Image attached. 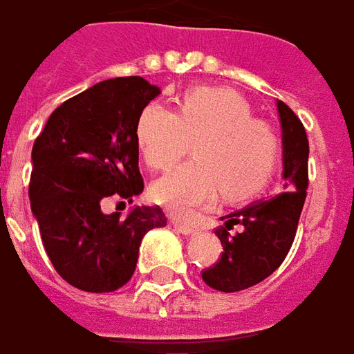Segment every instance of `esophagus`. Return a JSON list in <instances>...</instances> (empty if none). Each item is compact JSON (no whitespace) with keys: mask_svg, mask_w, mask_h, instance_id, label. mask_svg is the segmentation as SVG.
I'll list each match as a JSON object with an SVG mask.
<instances>
[{"mask_svg":"<svg viewBox=\"0 0 354 354\" xmlns=\"http://www.w3.org/2000/svg\"><path fill=\"white\" fill-rule=\"evenodd\" d=\"M171 224H174L175 230H179L183 235H192V233H196V225L188 224V222H183L179 218H175Z\"/></svg>","mask_w":354,"mask_h":354,"instance_id":"34e87169","label":"esophagus"}]
</instances>
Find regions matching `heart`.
<instances>
[{"instance_id":"heart-1","label":"heart","mask_w":354,"mask_h":354,"mask_svg":"<svg viewBox=\"0 0 354 354\" xmlns=\"http://www.w3.org/2000/svg\"><path fill=\"white\" fill-rule=\"evenodd\" d=\"M136 142L155 171L171 169L194 142V160L151 187L153 199L175 216L212 205L220 192L227 199L256 194L280 158L274 127L252 115L246 98L225 87H194L177 110L147 104L138 115Z\"/></svg>"}]
</instances>
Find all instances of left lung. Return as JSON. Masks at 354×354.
Returning a JSON list of instances; mask_svg holds the SVG:
<instances>
[{
	"label": "left lung",
	"mask_w": 354,
	"mask_h": 354,
	"mask_svg": "<svg viewBox=\"0 0 354 354\" xmlns=\"http://www.w3.org/2000/svg\"><path fill=\"white\" fill-rule=\"evenodd\" d=\"M283 140V174L278 192L224 216L216 230L224 246L218 261L201 272L207 286L224 293L243 291L274 272L295 241L306 201L310 145L304 124L288 104L278 100ZM235 225L239 234H231Z\"/></svg>",
	"instance_id": "obj_1"
}]
</instances>
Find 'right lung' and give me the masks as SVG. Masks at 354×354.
<instances>
[{
    "label": "right lung",
    "instance_id": "add662e5",
    "mask_svg": "<svg viewBox=\"0 0 354 354\" xmlns=\"http://www.w3.org/2000/svg\"><path fill=\"white\" fill-rule=\"evenodd\" d=\"M160 93L142 76L104 80L57 106L31 151L29 201L57 274L89 293L123 288L136 270L143 235L166 225L160 207L124 220L104 214L110 196L143 190L136 121Z\"/></svg>",
    "mask_w": 354,
    "mask_h": 354
}]
</instances>
